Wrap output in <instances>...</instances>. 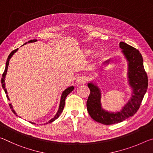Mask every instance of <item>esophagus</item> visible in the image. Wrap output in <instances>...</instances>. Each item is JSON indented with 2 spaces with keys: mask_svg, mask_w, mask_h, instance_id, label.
I'll use <instances>...</instances> for the list:
<instances>
[{
  "mask_svg": "<svg viewBox=\"0 0 153 153\" xmlns=\"http://www.w3.org/2000/svg\"><path fill=\"white\" fill-rule=\"evenodd\" d=\"M88 80V77L85 76H81L78 77L76 79V84L78 86V85H82L86 84V82Z\"/></svg>",
  "mask_w": 153,
  "mask_h": 153,
  "instance_id": "esophagus-1",
  "label": "esophagus"
}]
</instances>
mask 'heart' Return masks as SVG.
<instances>
[{
  "label": "heart",
  "mask_w": 153,
  "mask_h": 153,
  "mask_svg": "<svg viewBox=\"0 0 153 153\" xmlns=\"http://www.w3.org/2000/svg\"><path fill=\"white\" fill-rule=\"evenodd\" d=\"M90 53H91V51H90V49H84V50L83 51V53L86 55H89Z\"/></svg>",
  "instance_id": "obj_1"
}]
</instances>
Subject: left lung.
<instances>
[{"mask_svg": "<svg viewBox=\"0 0 153 153\" xmlns=\"http://www.w3.org/2000/svg\"><path fill=\"white\" fill-rule=\"evenodd\" d=\"M121 53L128 62V79L129 86L132 90L131 97L121 110L110 112L102 107L101 91L97 83H88L90 90L86 102L87 110L93 120L105 125H111L121 122L133 116L139 109L140 106L148 88V77L144 70L142 55L132 46L123 42H120ZM110 59L103 65H108Z\"/></svg>", "mask_w": 153, "mask_h": 153, "instance_id": "left-lung-1", "label": "left lung"}]
</instances>
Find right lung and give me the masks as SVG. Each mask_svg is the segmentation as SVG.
<instances>
[{"label": "right lung", "instance_id": "1", "mask_svg": "<svg viewBox=\"0 0 153 153\" xmlns=\"http://www.w3.org/2000/svg\"><path fill=\"white\" fill-rule=\"evenodd\" d=\"M36 41H37V40H32L28 41L27 43L34 42H36ZM25 44H27V42H25V43L24 44V45H25ZM23 45H22V46H23ZM17 50H18V48L15 49V50H14V51H13L11 52V53H10V55H9L8 58H7V62H6V66H5V69H4V71L3 74H2V79H1L2 87V88L4 89V92H5V94H7V98H8L9 100H10V99H9V98L8 94H8V93H7V89H6V88H5V77H6V75H7V70H8V67H9V61H10V59H11V58L12 57V56L15 53H16V52L17 51ZM74 89V87L73 86H70V87L67 88H66L65 90H64V91H63V92H62L61 97L60 104H59V109H58L57 113H56L55 114V115L54 116V117L52 118L51 120H50L48 121V122H46L45 124L53 122V121L56 120V119H57V118L59 117V115H61V113H62V111H63V108H64V107H65V98H66V97H67V96L71 92L73 91ZM9 106H10V108H11V109H12L13 113L14 114H15V115H16L17 116H18V115H17V113H15V110L13 109V105H12L11 104H9ZM30 123H33V124H35L34 123H32V122H30Z\"/></svg>", "mask_w": 153, "mask_h": 153}]
</instances>
